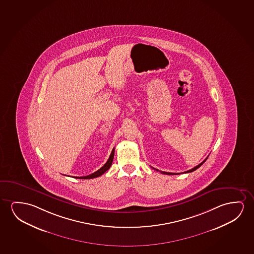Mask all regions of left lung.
I'll use <instances>...</instances> for the list:
<instances>
[{"label":"left lung","mask_w":254,"mask_h":254,"mask_svg":"<svg viewBox=\"0 0 254 254\" xmlns=\"http://www.w3.org/2000/svg\"><path fill=\"white\" fill-rule=\"evenodd\" d=\"M207 159H208V157H207V158H206L205 160H204V161H203V162H201V163H200V164H198V165H197V166H195V168H193V169H190V170H188V171H185V172H183V173H190V172H193V171H195V169H198V168H200V167H201V166H202V164H203V163H204V162H205V161H206V160H207ZM155 169V170H157V171H160V172H161V173L164 174V175H172V176H173V175H179V174H181V173H169V172H164V171H161V170H158V169Z\"/></svg>","instance_id":"8db88e82"}]
</instances>
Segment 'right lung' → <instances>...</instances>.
I'll return each mask as SVG.
<instances>
[{
  "mask_svg": "<svg viewBox=\"0 0 254 254\" xmlns=\"http://www.w3.org/2000/svg\"><path fill=\"white\" fill-rule=\"evenodd\" d=\"M114 148L112 151V153H111L110 156H109V159L107 160V162H106V164L103 166V167H101L99 170H97L96 172L94 173L91 174V175H89V176H85V177H76V178H79V179H92V178H95V177H100V176H102L106 171H107L108 169H110L111 165H112V163H113V161H114ZM75 178V177H74Z\"/></svg>",
  "mask_w": 254,
  "mask_h": 254,
  "instance_id": "right-lung-1",
  "label": "right lung"
}]
</instances>
